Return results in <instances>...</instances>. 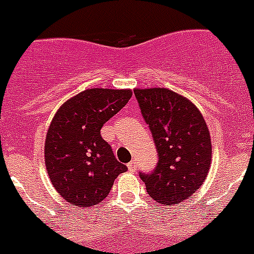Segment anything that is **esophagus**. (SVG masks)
Here are the masks:
<instances>
[{
  "instance_id": "esophagus-1",
  "label": "esophagus",
  "mask_w": 254,
  "mask_h": 254,
  "mask_svg": "<svg viewBox=\"0 0 254 254\" xmlns=\"http://www.w3.org/2000/svg\"><path fill=\"white\" fill-rule=\"evenodd\" d=\"M127 168H129V171H131V172H134V171H137V162L135 160H131L129 164H127Z\"/></svg>"
}]
</instances>
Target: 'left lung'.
Returning <instances> with one entry per match:
<instances>
[{"mask_svg":"<svg viewBox=\"0 0 254 254\" xmlns=\"http://www.w3.org/2000/svg\"><path fill=\"white\" fill-rule=\"evenodd\" d=\"M134 95L151 131L158 163L139 172L152 199L175 205L205 181L211 164V141L203 117L184 96L167 88H135Z\"/></svg>","mask_w":254,"mask_h":254,"instance_id":"left-lung-1","label":"left lung"}]
</instances>
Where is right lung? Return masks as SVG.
I'll return each instance as SVG.
<instances>
[{"instance_id":"right-lung-1","label":"right lung","mask_w":254,"mask_h":254,"mask_svg":"<svg viewBox=\"0 0 254 254\" xmlns=\"http://www.w3.org/2000/svg\"><path fill=\"white\" fill-rule=\"evenodd\" d=\"M130 90L90 88L69 99L53 117L45 139V166L64 199L79 207L96 205L127 170L116 159L100 129L127 106Z\"/></svg>"}]
</instances>
